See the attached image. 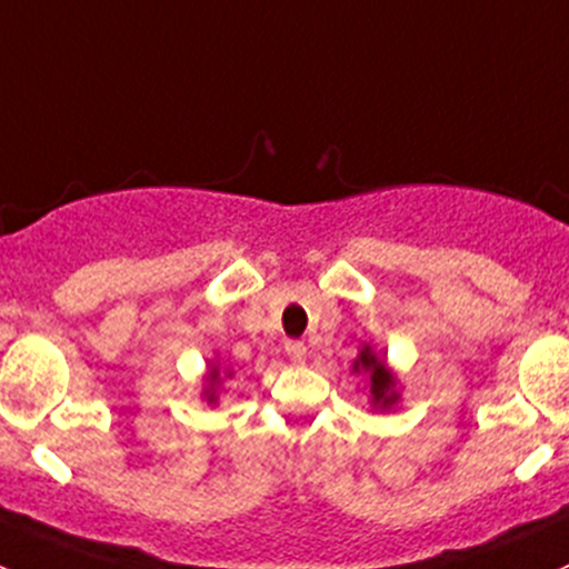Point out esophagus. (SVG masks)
I'll list each match as a JSON object with an SVG mask.
<instances>
[{
	"label": "esophagus",
	"instance_id": "1",
	"mask_svg": "<svg viewBox=\"0 0 569 569\" xmlns=\"http://www.w3.org/2000/svg\"><path fill=\"white\" fill-rule=\"evenodd\" d=\"M284 353L292 365H303L307 361V345L298 342V339H290V342H284Z\"/></svg>",
	"mask_w": 569,
	"mask_h": 569
}]
</instances>
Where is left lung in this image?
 <instances>
[{
    "instance_id": "left-lung-1",
    "label": "left lung",
    "mask_w": 569,
    "mask_h": 569,
    "mask_svg": "<svg viewBox=\"0 0 569 569\" xmlns=\"http://www.w3.org/2000/svg\"><path fill=\"white\" fill-rule=\"evenodd\" d=\"M353 372L367 375V380H370L372 408L389 411L391 406H397V400H400V391H397V378H395V372L386 367V356L375 353L372 345H365V348H361L359 359L353 361Z\"/></svg>"
}]
</instances>
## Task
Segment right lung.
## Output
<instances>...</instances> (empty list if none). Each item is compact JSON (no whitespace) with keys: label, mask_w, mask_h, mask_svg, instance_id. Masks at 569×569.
I'll return each instance as SVG.
<instances>
[{"label":"right lung","mask_w":569,"mask_h":569,"mask_svg":"<svg viewBox=\"0 0 569 569\" xmlns=\"http://www.w3.org/2000/svg\"><path fill=\"white\" fill-rule=\"evenodd\" d=\"M221 378H232V372L230 370H221L219 365H213V361H210V370H208V375H204V400L208 402H216V389H219V383H221Z\"/></svg>","instance_id":"obj_1"}]
</instances>
